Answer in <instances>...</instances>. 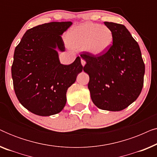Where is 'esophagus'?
<instances>
[{
  "label": "esophagus",
  "mask_w": 157,
  "mask_h": 157,
  "mask_svg": "<svg viewBox=\"0 0 157 157\" xmlns=\"http://www.w3.org/2000/svg\"><path fill=\"white\" fill-rule=\"evenodd\" d=\"M81 64H82V66H84V65L86 64V61L83 59H82V58H81Z\"/></svg>",
  "instance_id": "esophagus-1"
}]
</instances>
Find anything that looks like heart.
Listing matches in <instances>:
<instances>
[{"mask_svg":"<svg viewBox=\"0 0 157 157\" xmlns=\"http://www.w3.org/2000/svg\"><path fill=\"white\" fill-rule=\"evenodd\" d=\"M66 39L71 46L84 48L91 54L98 56L110 48L113 33L105 25L89 23L72 29L68 33Z\"/></svg>","mask_w":157,"mask_h":157,"instance_id":"1","label":"heart"}]
</instances>
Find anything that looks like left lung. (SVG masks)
I'll return each instance as SVG.
<instances>
[{
    "mask_svg": "<svg viewBox=\"0 0 157 157\" xmlns=\"http://www.w3.org/2000/svg\"><path fill=\"white\" fill-rule=\"evenodd\" d=\"M113 33V43L103 54L83 51V71L92 101L103 110L119 111L139 97L144 85L145 66L139 46L124 25L104 22Z\"/></svg>",
    "mask_w": 157,
    "mask_h": 157,
    "instance_id": "1",
    "label": "left lung"
}]
</instances>
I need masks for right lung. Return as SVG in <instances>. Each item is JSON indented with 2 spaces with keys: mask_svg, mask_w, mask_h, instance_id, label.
Returning <instances> with one entry per match:
<instances>
[{
  "mask_svg": "<svg viewBox=\"0 0 157 157\" xmlns=\"http://www.w3.org/2000/svg\"><path fill=\"white\" fill-rule=\"evenodd\" d=\"M71 22H51L28 30L16 47L11 74L19 102L38 116L59 113L66 103V91L82 71L81 58L70 65L60 63L65 51L61 35Z\"/></svg>",
  "mask_w": 157,
  "mask_h": 157,
  "instance_id": "add662e5",
  "label": "right lung"
}]
</instances>
